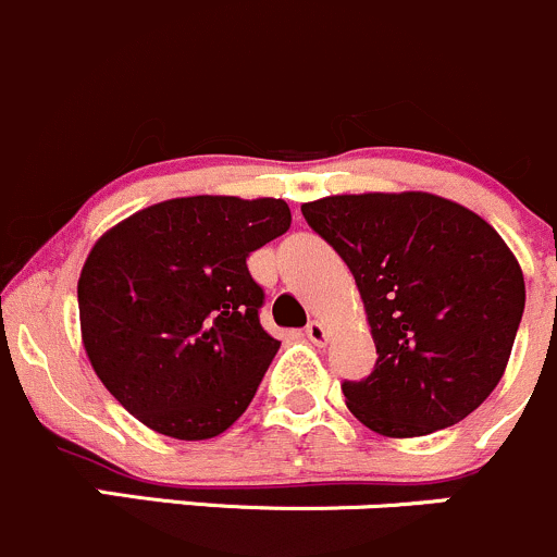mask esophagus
Returning a JSON list of instances; mask_svg holds the SVG:
<instances>
[{"instance_id": "obj_1", "label": "esophagus", "mask_w": 557, "mask_h": 557, "mask_svg": "<svg viewBox=\"0 0 557 557\" xmlns=\"http://www.w3.org/2000/svg\"><path fill=\"white\" fill-rule=\"evenodd\" d=\"M307 339L314 342V345H325L329 342V329L320 320H310V325H307Z\"/></svg>"}]
</instances>
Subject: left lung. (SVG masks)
Instances as JSON below:
<instances>
[{
    "label": "left lung",
    "mask_w": 557,
    "mask_h": 557,
    "mask_svg": "<svg viewBox=\"0 0 557 557\" xmlns=\"http://www.w3.org/2000/svg\"><path fill=\"white\" fill-rule=\"evenodd\" d=\"M307 223L350 267L377 363L345 380L347 409L383 436H425L474 412L507 369L525 310L496 228L434 194L325 196Z\"/></svg>",
    "instance_id": "obj_1"
}]
</instances>
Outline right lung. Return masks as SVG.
Returning <instances> with one entry per match:
<instances>
[{
    "mask_svg": "<svg viewBox=\"0 0 557 557\" xmlns=\"http://www.w3.org/2000/svg\"><path fill=\"white\" fill-rule=\"evenodd\" d=\"M288 226L283 199L188 196L139 210L91 247L77 283L83 345L139 423L196 442L245 412L280 350L247 256Z\"/></svg>",
    "mask_w": 557,
    "mask_h": 557,
    "instance_id": "add662e5",
    "label": "right lung"
}]
</instances>
